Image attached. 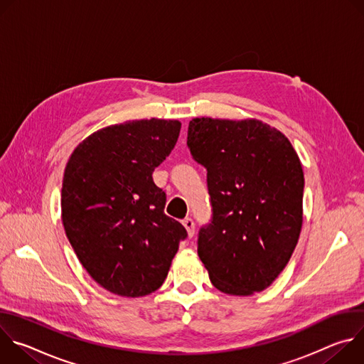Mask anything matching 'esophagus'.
I'll list each match as a JSON object with an SVG mask.
<instances>
[{
	"label": "esophagus",
	"instance_id": "1",
	"mask_svg": "<svg viewBox=\"0 0 364 364\" xmlns=\"http://www.w3.org/2000/svg\"><path fill=\"white\" fill-rule=\"evenodd\" d=\"M183 226L186 228V230H187V233H188V236L190 237H193L194 236V232H196V225H194V220L191 219V218H186L183 222Z\"/></svg>",
	"mask_w": 364,
	"mask_h": 364
}]
</instances>
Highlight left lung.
I'll return each mask as SVG.
<instances>
[{"label":"left lung","instance_id":"1","mask_svg":"<svg viewBox=\"0 0 364 364\" xmlns=\"http://www.w3.org/2000/svg\"><path fill=\"white\" fill-rule=\"evenodd\" d=\"M187 146L207 171L212 219L197 253L225 294L268 288L287 267L302 226L304 173L288 138L256 119L196 118Z\"/></svg>","mask_w":364,"mask_h":364}]
</instances>
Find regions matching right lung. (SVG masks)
Returning <instances> with one entry per match:
<instances>
[{"label": "right lung", "mask_w": 364, "mask_h": 364, "mask_svg": "<svg viewBox=\"0 0 364 364\" xmlns=\"http://www.w3.org/2000/svg\"><path fill=\"white\" fill-rule=\"evenodd\" d=\"M178 121L103 128L73 151L62 187L66 236L87 274L121 296H142L167 278L186 228L164 213L152 173L171 154Z\"/></svg>", "instance_id": "1"}]
</instances>
